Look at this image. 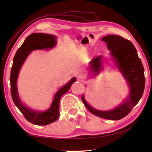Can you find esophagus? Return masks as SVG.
I'll use <instances>...</instances> for the list:
<instances>
[{
  "instance_id": "esophagus-1",
  "label": "esophagus",
  "mask_w": 152,
  "mask_h": 152,
  "mask_svg": "<svg viewBox=\"0 0 152 152\" xmlns=\"http://www.w3.org/2000/svg\"><path fill=\"white\" fill-rule=\"evenodd\" d=\"M84 78H85V77H84V76L82 74H78V75H77V80H78V81H83Z\"/></svg>"
}]
</instances>
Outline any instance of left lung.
Returning <instances> with one entry per match:
<instances>
[{
    "label": "left lung",
    "mask_w": 152,
    "mask_h": 152,
    "mask_svg": "<svg viewBox=\"0 0 152 152\" xmlns=\"http://www.w3.org/2000/svg\"><path fill=\"white\" fill-rule=\"evenodd\" d=\"M107 43L110 54L115 61L116 66L127 81L129 92L127 99L123 100L115 109L101 110L94 109L86 101L84 95L82 101L92 114L109 120H119L125 117L140 101L145 88L144 68L138 57L137 50L130 41L119 35H109L102 38ZM103 58L102 56L94 58L89 64V70L96 76L102 69Z\"/></svg>",
    "instance_id": "left-lung-1"
}]
</instances>
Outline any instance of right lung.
I'll return each instance as SVG.
<instances>
[{
  "label": "right lung",
  "mask_w": 152,
  "mask_h": 152,
  "mask_svg": "<svg viewBox=\"0 0 152 152\" xmlns=\"http://www.w3.org/2000/svg\"><path fill=\"white\" fill-rule=\"evenodd\" d=\"M56 43L57 41L55 35L42 33H32L28 36L22 45L18 49L13 58L10 77L12 101L20 113L24 115L25 119L34 125H47L56 121L58 119L60 115L59 105L61 97L64 93L69 91L72 84L76 80V78L74 77L66 84L60 87L54 94L50 107L43 111L35 110L26 107L20 99L18 93L17 82L20 68L25 60L32 51L50 50L54 48Z\"/></svg>",
  "instance_id": "1"
}]
</instances>
